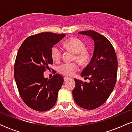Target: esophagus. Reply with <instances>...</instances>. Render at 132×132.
<instances>
[{
	"instance_id": "34e87169",
	"label": "esophagus",
	"mask_w": 132,
	"mask_h": 132,
	"mask_svg": "<svg viewBox=\"0 0 132 132\" xmlns=\"http://www.w3.org/2000/svg\"><path fill=\"white\" fill-rule=\"evenodd\" d=\"M69 79H70V78H67V77H64V81H67Z\"/></svg>"
}]
</instances>
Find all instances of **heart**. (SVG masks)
Here are the masks:
<instances>
[{"instance_id": "heart-1", "label": "heart", "mask_w": 132, "mask_h": 132, "mask_svg": "<svg viewBox=\"0 0 132 132\" xmlns=\"http://www.w3.org/2000/svg\"><path fill=\"white\" fill-rule=\"evenodd\" d=\"M63 45L75 53L74 60L81 65H85L89 61L90 53L86 49L85 43L78 38H71L66 40ZM51 56L54 61H59L62 56V50L58 45H54L51 48ZM79 69L78 63H63L57 67V71L61 75L66 76H72Z\"/></svg>"}]
</instances>
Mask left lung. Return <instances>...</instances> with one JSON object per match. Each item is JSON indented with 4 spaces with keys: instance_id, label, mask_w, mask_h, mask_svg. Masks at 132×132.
Segmentation results:
<instances>
[{
    "instance_id": "1",
    "label": "left lung",
    "mask_w": 132,
    "mask_h": 132,
    "mask_svg": "<svg viewBox=\"0 0 132 132\" xmlns=\"http://www.w3.org/2000/svg\"><path fill=\"white\" fill-rule=\"evenodd\" d=\"M94 41V50L90 63L81 75L89 82L75 79L72 96L78 105L87 110L102 105L113 91L117 81L118 62L114 48L107 38L92 30L79 32Z\"/></svg>"
}]
</instances>
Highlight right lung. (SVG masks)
I'll use <instances>...</instances> for the list:
<instances>
[{"instance_id": "add662e5", "label": "right lung", "mask_w": 132, "mask_h": 132, "mask_svg": "<svg viewBox=\"0 0 132 132\" xmlns=\"http://www.w3.org/2000/svg\"><path fill=\"white\" fill-rule=\"evenodd\" d=\"M65 36L40 33L27 38L19 48L14 64L15 80L23 101L33 110L46 111L56 102L63 78L56 73L48 79L43 72L53 63L51 48Z\"/></svg>"}]
</instances>
